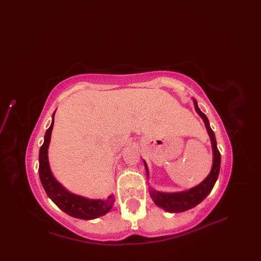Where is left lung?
Segmentation results:
<instances>
[{"instance_id":"8db88e82","label":"left lung","mask_w":261,"mask_h":261,"mask_svg":"<svg viewBox=\"0 0 261 261\" xmlns=\"http://www.w3.org/2000/svg\"><path fill=\"white\" fill-rule=\"evenodd\" d=\"M194 106L196 109V112L200 115L203 119L205 127H206L207 133L211 138L212 149H213V166L211 169L210 174L205 177V179L197 186L189 188L183 191H175V193H164V191H158L153 188H149L150 197L153 200L156 206L163 208L168 213H183L197 206L205 198L208 196V194L214 188V185L218 179L219 171H220V163H221V155L219 152L217 142L214 131L210 126L208 118L206 117L198 107V102L195 98H193ZM144 165L147 172V179L149 177V169L146 162L144 161Z\"/></svg>"}]
</instances>
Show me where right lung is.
Returning <instances> with one entry per match:
<instances>
[{
  "mask_svg": "<svg viewBox=\"0 0 261 261\" xmlns=\"http://www.w3.org/2000/svg\"><path fill=\"white\" fill-rule=\"evenodd\" d=\"M56 112V111H55ZM55 112L51 116V123L44 135V142L39 151V176L40 181L48 198L68 216L92 220L101 217L111 211L114 204L113 195H110L106 200L89 199L71 193L62 184H60L54 176L48 162V146L54 127Z\"/></svg>",
  "mask_w": 261,
  "mask_h": 261,
  "instance_id": "add662e5",
  "label": "right lung"
}]
</instances>
